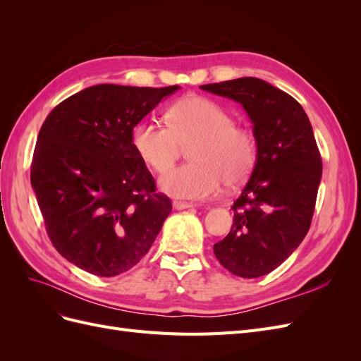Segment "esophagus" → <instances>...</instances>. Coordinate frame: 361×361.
Returning <instances> with one entry per match:
<instances>
[{
  "label": "esophagus",
  "instance_id": "34e87169",
  "mask_svg": "<svg viewBox=\"0 0 361 361\" xmlns=\"http://www.w3.org/2000/svg\"><path fill=\"white\" fill-rule=\"evenodd\" d=\"M194 204L192 203H188V202H179V200H174L173 202V207L174 209L178 211H182V209H188V207H192Z\"/></svg>",
  "mask_w": 361,
  "mask_h": 361
}]
</instances>
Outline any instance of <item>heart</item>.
I'll return each mask as SVG.
<instances>
[{"instance_id":"obj_1","label":"heart","mask_w":361,"mask_h":361,"mask_svg":"<svg viewBox=\"0 0 361 361\" xmlns=\"http://www.w3.org/2000/svg\"><path fill=\"white\" fill-rule=\"evenodd\" d=\"M133 147L155 173H166L176 161L180 146L188 147V164L164 174L159 187L179 199H204L226 187L244 183L257 159L253 130L235 125L221 105L200 96H188L170 106L167 125L140 122Z\"/></svg>"}]
</instances>
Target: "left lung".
Here are the masks:
<instances>
[{"label":"left lung","mask_w":361,"mask_h":361,"mask_svg":"<svg viewBox=\"0 0 361 361\" xmlns=\"http://www.w3.org/2000/svg\"><path fill=\"white\" fill-rule=\"evenodd\" d=\"M200 89L241 104L257 138L256 166L232 206L231 232L214 245L215 257L235 276H265L310 228L322 178L310 120L290 94L253 76Z\"/></svg>","instance_id":"1"}]
</instances>
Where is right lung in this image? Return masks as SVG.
I'll list each match as a JSON object with an SVG mask.
<instances>
[{
	"instance_id": "1",
	"label": "right lung",
	"mask_w": 361,
	"mask_h": 361,
	"mask_svg": "<svg viewBox=\"0 0 361 361\" xmlns=\"http://www.w3.org/2000/svg\"><path fill=\"white\" fill-rule=\"evenodd\" d=\"M179 85L99 84L48 114L31 162V187L52 245L101 277L135 267L171 211L133 147V130Z\"/></svg>"
}]
</instances>
